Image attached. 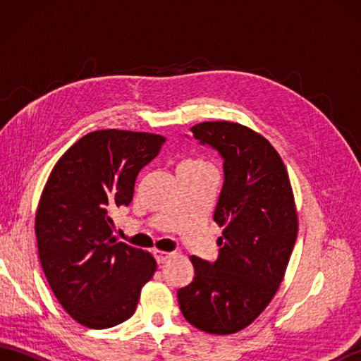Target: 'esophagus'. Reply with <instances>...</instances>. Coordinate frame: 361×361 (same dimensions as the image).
<instances>
[{
	"mask_svg": "<svg viewBox=\"0 0 361 361\" xmlns=\"http://www.w3.org/2000/svg\"><path fill=\"white\" fill-rule=\"evenodd\" d=\"M153 256H155L157 262L161 265V264H166L169 259H171L173 256V252H169V251H159V250H155L153 251Z\"/></svg>",
	"mask_w": 361,
	"mask_h": 361,
	"instance_id": "esophagus-1",
	"label": "esophagus"
}]
</instances>
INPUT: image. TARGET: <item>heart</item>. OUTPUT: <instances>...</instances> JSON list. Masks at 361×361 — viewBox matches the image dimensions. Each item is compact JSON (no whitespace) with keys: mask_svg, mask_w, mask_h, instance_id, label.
Wrapping results in <instances>:
<instances>
[{"mask_svg":"<svg viewBox=\"0 0 361 361\" xmlns=\"http://www.w3.org/2000/svg\"><path fill=\"white\" fill-rule=\"evenodd\" d=\"M178 169H190V171H203V169H211V166L206 161L200 158H190L183 161Z\"/></svg>","mask_w":361,"mask_h":361,"instance_id":"1","label":"heart"}]
</instances>
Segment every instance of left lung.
I'll list each match as a JSON object with an SVG mask.
<instances>
[{
	"label": "left lung",
	"mask_w": 361,
	"mask_h": 361,
	"mask_svg": "<svg viewBox=\"0 0 361 361\" xmlns=\"http://www.w3.org/2000/svg\"><path fill=\"white\" fill-rule=\"evenodd\" d=\"M190 132L224 158V188L214 211L224 233L216 262L190 256L195 276L176 295L188 323L229 335L265 310L283 279L298 235L293 190L279 153L255 130L216 121Z\"/></svg>",
	"instance_id": "8db88e82"
}]
</instances>
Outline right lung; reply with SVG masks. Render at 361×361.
<instances>
[{"label":"right lung","mask_w":361,"mask_h":361,"mask_svg":"<svg viewBox=\"0 0 361 361\" xmlns=\"http://www.w3.org/2000/svg\"><path fill=\"white\" fill-rule=\"evenodd\" d=\"M164 141L145 132H91L46 181L35 214L38 256L57 301L82 326L124 323L157 271L150 252L114 240L111 212L132 202L137 173Z\"/></svg>","instance_id":"1"}]
</instances>
